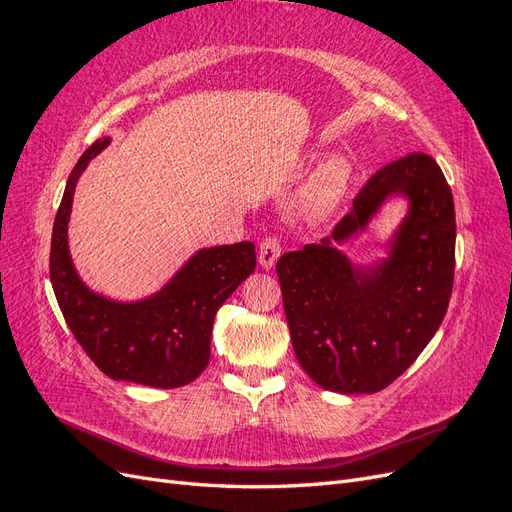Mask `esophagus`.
Returning a JSON list of instances; mask_svg holds the SVG:
<instances>
[{"label":"esophagus","mask_w":512,"mask_h":512,"mask_svg":"<svg viewBox=\"0 0 512 512\" xmlns=\"http://www.w3.org/2000/svg\"><path fill=\"white\" fill-rule=\"evenodd\" d=\"M280 256H282V241L277 239L275 235H269V237H265V239L260 241V245H258V262H260V267L271 269Z\"/></svg>","instance_id":"1"}]
</instances>
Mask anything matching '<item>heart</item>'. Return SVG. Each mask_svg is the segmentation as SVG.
<instances>
[{"instance_id":"1","label":"heart","mask_w":512,"mask_h":512,"mask_svg":"<svg viewBox=\"0 0 512 512\" xmlns=\"http://www.w3.org/2000/svg\"><path fill=\"white\" fill-rule=\"evenodd\" d=\"M350 183V168L344 160L329 158L324 160L309 179L305 181L299 205L307 218H324L329 215L348 190Z\"/></svg>"}]
</instances>
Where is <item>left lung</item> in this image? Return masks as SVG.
<instances>
[{"label":"left lung","instance_id":"obj_1","mask_svg":"<svg viewBox=\"0 0 512 512\" xmlns=\"http://www.w3.org/2000/svg\"><path fill=\"white\" fill-rule=\"evenodd\" d=\"M393 193L411 198L394 254L376 272H356L330 243L360 229ZM275 271L307 376L335 393L382 391L423 352L451 301L455 203L438 162L414 151L376 170L331 237L284 254Z\"/></svg>","mask_w":512,"mask_h":512}]
</instances>
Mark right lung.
I'll use <instances>...</instances> for the list:
<instances>
[{
  "label": "right lung",
  "mask_w": 512,
  "mask_h": 512,
  "mask_svg": "<svg viewBox=\"0 0 512 512\" xmlns=\"http://www.w3.org/2000/svg\"><path fill=\"white\" fill-rule=\"evenodd\" d=\"M111 143L91 145L76 162L55 215L49 273L72 335L102 374L153 389H177L200 376L211 356L213 318L256 269L252 241L200 250L158 294L138 303L108 301L76 275L68 252L72 194L91 158Z\"/></svg>",
  "instance_id": "add662e5"
}]
</instances>
